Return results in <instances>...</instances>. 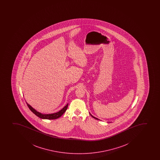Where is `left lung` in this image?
I'll list each match as a JSON object with an SVG mask.
<instances>
[{
  "instance_id": "1",
  "label": "left lung",
  "mask_w": 160,
  "mask_h": 160,
  "mask_svg": "<svg viewBox=\"0 0 160 160\" xmlns=\"http://www.w3.org/2000/svg\"><path fill=\"white\" fill-rule=\"evenodd\" d=\"M90 115H91V116H92V118H95V119H97V120H100V119H98V118H95V117H94V116H92V115H91V114H90Z\"/></svg>"
}]
</instances>
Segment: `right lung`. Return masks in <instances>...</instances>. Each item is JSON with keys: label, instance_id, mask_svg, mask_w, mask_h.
<instances>
[{"label": "right lung", "instance_id": "add662e5", "mask_svg": "<svg viewBox=\"0 0 160 160\" xmlns=\"http://www.w3.org/2000/svg\"><path fill=\"white\" fill-rule=\"evenodd\" d=\"M27 104L29 108L30 109V110H31L33 114H35L36 116H38V118H41L42 119H54L58 118L64 114L65 112L66 111L68 106V103L66 106H65L62 109H61L58 112L53 113V114H45L37 112V110H35V109L33 108L29 104H28V103L27 102Z\"/></svg>", "mask_w": 160, "mask_h": 160}]
</instances>
